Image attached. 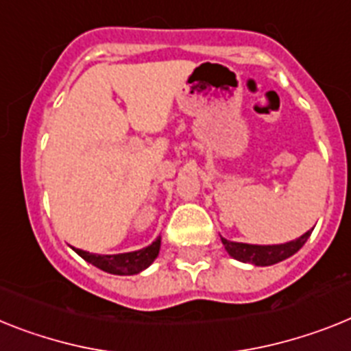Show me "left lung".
Masks as SVG:
<instances>
[{"label": "left lung", "mask_w": 351, "mask_h": 351, "mask_svg": "<svg viewBox=\"0 0 351 351\" xmlns=\"http://www.w3.org/2000/svg\"><path fill=\"white\" fill-rule=\"evenodd\" d=\"M312 230L305 232L298 239L289 241L284 244H246V243H234L225 237H221V243L225 244V250L232 258L253 266H273L276 262H282L285 258L293 257L294 253L302 248L311 237Z\"/></svg>", "instance_id": "8db88e82"}]
</instances>
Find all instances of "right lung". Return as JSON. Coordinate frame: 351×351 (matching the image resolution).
Segmentation results:
<instances>
[{
    "label": "right lung",
    "mask_w": 351,
    "mask_h": 351,
    "mask_svg": "<svg viewBox=\"0 0 351 351\" xmlns=\"http://www.w3.org/2000/svg\"><path fill=\"white\" fill-rule=\"evenodd\" d=\"M84 261H87L93 266L99 267L101 271H107L112 275H137L146 267L153 264V261L158 257L160 252V235L153 241L149 246L141 248L137 252L117 253V255H98V253H89L84 250L73 248Z\"/></svg>",
    "instance_id": "1"
}]
</instances>
